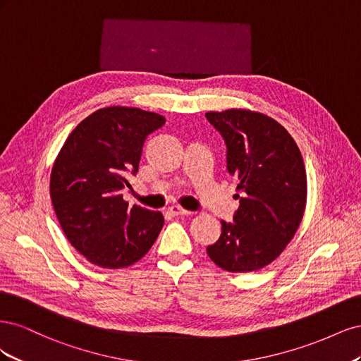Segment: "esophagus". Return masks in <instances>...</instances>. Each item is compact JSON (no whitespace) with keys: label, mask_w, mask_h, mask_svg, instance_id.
<instances>
[{"label":"esophagus","mask_w":361,"mask_h":361,"mask_svg":"<svg viewBox=\"0 0 361 361\" xmlns=\"http://www.w3.org/2000/svg\"><path fill=\"white\" fill-rule=\"evenodd\" d=\"M169 212H170L171 215H174V216H180V215H190V214H191L190 211L183 209V207H180V206H178V204H173V206H170V207H169Z\"/></svg>","instance_id":"34e87169"}]
</instances>
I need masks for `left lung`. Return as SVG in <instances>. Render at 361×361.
<instances>
[{
    "mask_svg": "<svg viewBox=\"0 0 361 361\" xmlns=\"http://www.w3.org/2000/svg\"><path fill=\"white\" fill-rule=\"evenodd\" d=\"M227 147V171L238 176L233 223L206 248L215 265L251 272L269 265L290 243L302 220L307 178L301 152L274 118L250 110L206 113Z\"/></svg>",
    "mask_w": 361,
    "mask_h": 361,
    "instance_id": "1",
    "label": "left lung"
}]
</instances>
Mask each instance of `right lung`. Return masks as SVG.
Returning a JSON list of instances; mask_svg holds the SVG:
<instances>
[{
    "label": "right lung",
    "mask_w": 361,
    "mask_h": 361,
    "mask_svg": "<svg viewBox=\"0 0 361 361\" xmlns=\"http://www.w3.org/2000/svg\"><path fill=\"white\" fill-rule=\"evenodd\" d=\"M164 123L140 108H101L72 130L54 162V211L69 243L93 265L130 267L157 241L162 214L128 207L122 191L138 171L145 140Z\"/></svg>",
    "instance_id": "obj_1"
}]
</instances>
